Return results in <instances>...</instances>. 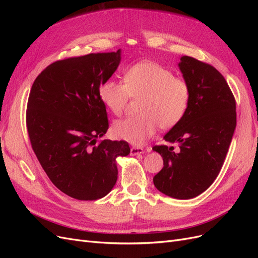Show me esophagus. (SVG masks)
<instances>
[{"label":"esophagus","mask_w":258,"mask_h":258,"mask_svg":"<svg viewBox=\"0 0 258 258\" xmlns=\"http://www.w3.org/2000/svg\"><path fill=\"white\" fill-rule=\"evenodd\" d=\"M143 153H144V151H143V148H142V147H137V146H134V147H131V148H130V154H131L132 156L141 155V154H143Z\"/></svg>","instance_id":"34e87169"}]
</instances>
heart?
I'll return each instance as SVG.
<instances>
[{
	"mask_svg": "<svg viewBox=\"0 0 258 258\" xmlns=\"http://www.w3.org/2000/svg\"><path fill=\"white\" fill-rule=\"evenodd\" d=\"M99 98L115 115H121L130 98L139 99L138 115L116 121L115 137L141 145L155 131L170 129L181 120L190 102V87L182 77L156 62L142 61L130 67L122 83L101 84Z\"/></svg>",
	"mask_w": 258,
	"mask_h": 258,
	"instance_id": "obj_1",
	"label": "heart"
}]
</instances>
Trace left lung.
<instances>
[{"label":"left lung","mask_w":258,"mask_h":258,"mask_svg":"<svg viewBox=\"0 0 258 258\" xmlns=\"http://www.w3.org/2000/svg\"><path fill=\"white\" fill-rule=\"evenodd\" d=\"M178 67L190 87V102L163 138L177 144V151L168 145L153 147L163 159L153 181L169 197L190 199L207 190L220 173L237 124L236 100L214 67L188 56Z\"/></svg>","instance_id":"1"}]
</instances>
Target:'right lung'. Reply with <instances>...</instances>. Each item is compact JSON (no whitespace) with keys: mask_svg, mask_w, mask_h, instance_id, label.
Listing matches in <instances>:
<instances>
[{"mask_svg":"<svg viewBox=\"0 0 258 258\" xmlns=\"http://www.w3.org/2000/svg\"><path fill=\"white\" fill-rule=\"evenodd\" d=\"M119 62L120 49L58 60L43 70L30 91L31 146L52 184L77 200L110 192L118 174L116 158L130 153L126 141H99L108 129L99 88Z\"/></svg>","mask_w":258,"mask_h":258,"instance_id":"add662e5","label":"right lung"}]
</instances>
